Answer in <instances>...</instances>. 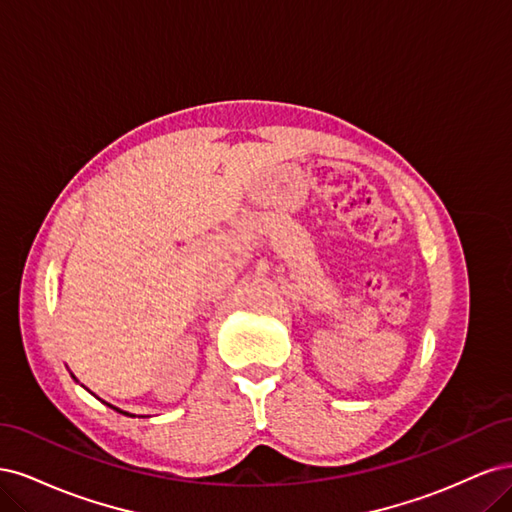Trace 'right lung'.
Returning <instances> with one entry per match:
<instances>
[{
  "label": "right lung",
  "instance_id": "add662e5",
  "mask_svg": "<svg viewBox=\"0 0 512 512\" xmlns=\"http://www.w3.org/2000/svg\"><path fill=\"white\" fill-rule=\"evenodd\" d=\"M117 410V408H115ZM117 412H121V410H117ZM123 414H126V416H132V414H128V412H123Z\"/></svg>",
  "mask_w": 512,
  "mask_h": 512
}]
</instances>
